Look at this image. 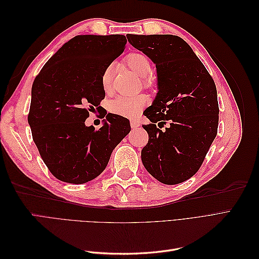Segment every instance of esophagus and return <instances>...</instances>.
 <instances>
[{
	"label": "esophagus",
	"mask_w": 259,
	"mask_h": 259,
	"mask_svg": "<svg viewBox=\"0 0 259 259\" xmlns=\"http://www.w3.org/2000/svg\"><path fill=\"white\" fill-rule=\"evenodd\" d=\"M139 122H137V121H132L131 122V126H132V128L133 130H135V128H137V127H139Z\"/></svg>",
	"instance_id": "34e87169"
}]
</instances>
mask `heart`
<instances>
[{
	"instance_id": "obj_1",
	"label": "heart",
	"mask_w": 259,
	"mask_h": 259,
	"mask_svg": "<svg viewBox=\"0 0 259 259\" xmlns=\"http://www.w3.org/2000/svg\"><path fill=\"white\" fill-rule=\"evenodd\" d=\"M126 65L128 68L139 77H143V85L147 89H152L154 86V80L150 76L152 72V65L148 56L143 53H131L126 58ZM112 82V66L107 67L103 74H101V86L104 91H110ZM147 99L143 95L137 96H124L120 95L112 99L109 103V111L113 114L124 116V117H134L140 110L146 106Z\"/></svg>"
}]
</instances>
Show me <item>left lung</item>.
Segmentation results:
<instances>
[{"mask_svg":"<svg viewBox=\"0 0 259 259\" xmlns=\"http://www.w3.org/2000/svg\"><path fill=\"white\" fill-rule=\"evenodd\" d=\"M127 40L154 62L158 73L159 92L144 112L151 123L143 125L149 135L143 164L160 183H184L199 170L217 135L215 82L182 37L130 34Z\"/></svg>","mask_w":259,"mask_h":259,"instance_id":"obj_1","label":"left lung"}]
</instances>
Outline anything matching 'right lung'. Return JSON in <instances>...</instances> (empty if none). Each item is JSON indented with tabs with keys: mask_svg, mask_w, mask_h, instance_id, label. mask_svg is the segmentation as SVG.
<instances>
[{
	"mask_svg": "<svg viewBox=\"0 0 259 259\" xmlns=\"http://www.w3.org/2000/svg\"><path fill=\"white\" fill-rule=\"evenodd\" d=\"M126 42L121 34L76 35L35 76L28 122L45 165L61 182L77 185L99 176L131 132L130 120L106 110L98 131L85 125L106 96L101 74Z\"/></svg>",
	"mask_w": 259,
	"mask_h": 259,
	"instance_id": "1",
	"label": "right lung"
}]
</instances>
